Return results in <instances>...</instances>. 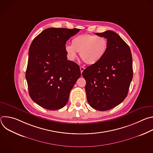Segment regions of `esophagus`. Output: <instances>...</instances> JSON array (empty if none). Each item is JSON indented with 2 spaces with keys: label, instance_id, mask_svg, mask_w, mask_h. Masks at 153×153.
Here are the masks:
<instances>
[{
  "label": "esophagus",
  "instance_id": "obj_1",
  "mask_svg": "<svg viewBox=\"0 0 153 153\" xmlns=\"http://www.w3.org/2000/svg\"><path fill=\"white\" fill-rule=\"evenodd\" d=\"M84 69H85V68H84L83 67H82V66H80V72H81V73H82V72L83 71Z\"/></svg>",
  "mask_w": 153,
  "mask_h": 153
}]
</instances>
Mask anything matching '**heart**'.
<instances>
[{
  "label": "heart",
  "instance_id": "b5f03b06",
  "mask_svg": "<svg viewBox=\"0 0 153 153\" xmlns=\"http://www.w3.org/2000/svg\"><path fill=\"white\" fill-rule=\"evenodd\" d=\"M108 45V40L105 37L85 34L74 37L71 40V45L65 46V50L69 60H74L77 52H80V57L86 64L93 65L103 58Z\"/></svg>",
  "mask_w": 153,
  "mask_h": 153
}]
</instances>
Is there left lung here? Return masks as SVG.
<instances>
[{
  "label": "left lung",
  "mask_w": 153,
  "mask_h": 153,
  "mask_svg": "<svg viewBox=\"0 0 153 153\" xmlns=\"http://www.w3.org/2000/svg\"><path fill=\"white\" fill-rule=\"evenodd\" d=\"M96 34L107 39V51L99 62L85 69L82 76L90 105L95 110L106 111L127 96L133 76L132 55L129 46L116 33L108 30Z\"/></svg>",
  "instance_id": "left-lung-1"
}]
</instances>
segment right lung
I'll return each mask as SVG.
<instances>
[{
  "mask_svg": "<svg viewBox=\"0 0 153 153\" xmlns=\"http://www.w3.org/2000/svg\"><path fill=\"white\" fill-rule=\"evenodd\" d=\"M80 29L50 28L33 40L29 49L26 79L29 94L49 110L63 108L81 73L79 65L67 60L66 42Z\"/></svg>",
  "mask_w": 153,
  "mask_h": 153,
  "instance_id": "right-lung-1",
  "label": "right lung"
}]
</instances>
